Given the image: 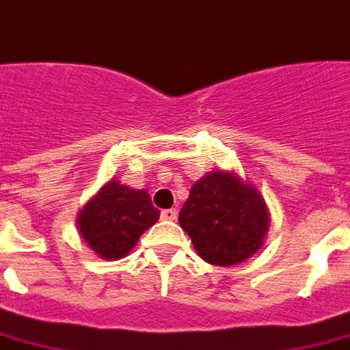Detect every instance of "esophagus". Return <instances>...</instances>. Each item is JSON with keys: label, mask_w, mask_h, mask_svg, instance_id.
<instances>
[{"label": "esophagus", "mask_w": 350, "mask_h": 350, "mask_svg": "<svg viewBox=\"0 0 350 350\" xmlns=\"http://www.w3.org/2000/svg\"><path fill=\"white\" fill-rule=\"evenodd\" d=\"M176 216H178V212H176L174 208H167L161 212V217H163V219H167V221H174Z\"/></svg>", "instance_id": "esophagus-1"}]
</instances>
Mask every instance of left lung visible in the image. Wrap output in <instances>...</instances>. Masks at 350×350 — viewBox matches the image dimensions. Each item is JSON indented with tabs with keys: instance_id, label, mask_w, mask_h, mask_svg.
I'll return each mask as SVG.
<instances>
[{
	"instance_id": "obj_1",
	"label": "left lung",
	"mask_w": 350,
	"mask_h": 350,
	"mask_svg": "<svg viewBox=\"0 0 350 350\" xmlns=\"http://www.w3.org/2000/svg\"><path fill=\"white\" fill-rule=\"evenodd\" d=\"M178 221L202 260L231 267L263 246L271 214L256 185L233 170H212L193 183Z\"/></svg>"
}]
</instances>
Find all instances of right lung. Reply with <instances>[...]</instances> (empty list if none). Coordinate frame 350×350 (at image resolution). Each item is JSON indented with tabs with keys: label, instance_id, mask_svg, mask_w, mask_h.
<instances>
[{
	"label": "right lung",
	"instance_id": "add662e5",
	"mask_svg": "<svg viewBox=\"0 0 350 350\" xmlns=\"http://www.w3.org/2000/svg\"><path fill=\"white\" fill-rule=\"evenodd\" d=\"M161 216L146 189H133L117 178L106 182L79 210L75 226L98 258L117 261L129 256L144 231Z\"/></svg>",
	"mask_w": 350,
	"mask_h": 350
}]
</instances>
